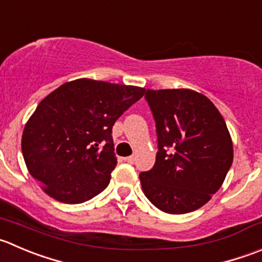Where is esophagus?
<instances>
[{"label":"esophagus","instance_id":"1","mask_svg":"<svg viewBox=\"0 0 262 262\" xmlns=\"http://www.w3.org/2000/svg\"><path fill=\"white\" fill-rule=\"evenodd\" d=\"M124 161L128 162V164H133L136 161V157L134 156H128V157H124Z\"/></svg>","mask_w":262,"mask_h":262}]
</instances>
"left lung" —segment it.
Masks as SVG:
<instances>
[{
    "mask_svg": "<svg viewBox=\"0 0 262 262\" xmlns=\"http://www.w3.org/2000/svg\"><path fill=\"white\" fill-rule=\"evenodd\" d=\"M156 123L154 167L139 174L144 195L167 214L200 209L217 192L233 162L227 124L214 103L190 90H147Z\"/></svg>",
    "mask_w": 262,
    "mask_h": 262,
    "instance_id": "8db88e82",
    "label": "left lung"
}]
</instances>
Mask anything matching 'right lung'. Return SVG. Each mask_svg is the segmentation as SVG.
I'll list each match as a JSON object with an SVG mask.
<instances>
[{"label":"right lung","instance_id":"1","mask_svg":"<svg viewBox=\"0 0 262 262\" xmlns=\"http://www.w3.org/2000/svg\"><path fill=\"white\" fill-rule=\"evenodd\" d=\"M146 90L92 79L65 83L40 101L23 132L30 175L63 204L102 192L116 166L113 125Z\"/></svg>","mask_w":262,"mask_h":262}]
</instances>
